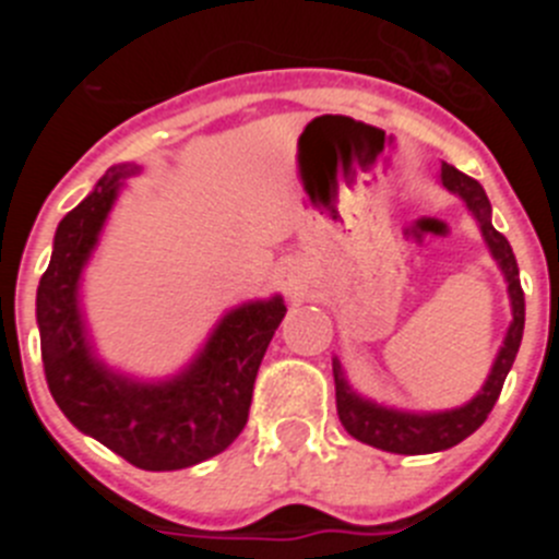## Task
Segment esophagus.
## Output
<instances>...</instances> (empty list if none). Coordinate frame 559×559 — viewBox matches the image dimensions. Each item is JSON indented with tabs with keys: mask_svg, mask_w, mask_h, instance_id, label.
Masks as SVG:
<instances>
[{
	"mask_svg": "<svg viewBox=\"0 0 559 559\" xmlns=\"http://www.w3.org/2000/svg\"><path fill=\"white\" fill-rule=\"evenodd\" d=\"M308 269H305L302 260H296V257L283 260L280 269H276V283H280V288L290 296L305 294V290H308Z\"/></svg>",
	"mask_w": 559,
	"mask_h": 559,
	"instance_id": "obj_1",
	"label": "esophagus"
}]
</instances>
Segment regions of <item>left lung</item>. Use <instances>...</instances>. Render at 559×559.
<instances>
[{"instance_id": "8db88e82", "label": "left lung", "mask_w": 559, "mask_h": 559, "mask_svg": "<svg viewBox=\"0 0 559 559\" xmlns=\"http://www.w3.org/2000/svg\"><path fill=\"white\" fill-rule=\"evenodd\" d=\"M439 181H442L445 190L456 192L459 199L467 204V210L473 212V218L478 221V229H481L484 240L490 246V254L496 257V263L501 265L503 280H507V290H510L512 324L510 330H507L503 347L498 349V358L496 364H492V372L490 378H487V383L481 386V392H478L471 403L451 408V412L412 414L397 412V408L389 406H378L372 400L360 397V394L353 392V386H349L344 372H341V364L333 360L335 406H338L341 426L347 428L349 437H355L358 442H367V445L380 448V451L389 453H406V456L448 451V448L459 445L462 439H467L473 431H478V428L484 426V419L492 412L498 394H501L503 380H507L512 364H515L518 347H521L523 338V319H526V302H523V288L521 276H518L515 254H512L510 240L492 226V206L490 199H487V192H484V187L478 185L476 179H471V176H464V173L456 170L453 165H442Z\"/></svg>"}]
</instances>
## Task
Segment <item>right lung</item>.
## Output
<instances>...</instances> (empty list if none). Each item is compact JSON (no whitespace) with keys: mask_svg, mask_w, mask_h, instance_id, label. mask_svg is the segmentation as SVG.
Wrapping results in <instances>:
<instances>
[{"mask_svg":"<svg viewBox=\"0 0 559 559\" xmlns=\"http://www.w3.org/2000/svg\"><path fill=\"white\" fill-rule=\"evenodd\" d=\"M140 170L117 165L58 224L52 257L36 294L47 386L78 431L142 471H181L218 456L243 431L260 360L285 316L280 296L229 310L181 374L140 383L95 358L78 288L122 179Z\"/></svg>","mask_w":559,"mask_h":559,"instance_id":"obj_1","label":"right lung"}]
</instances>
